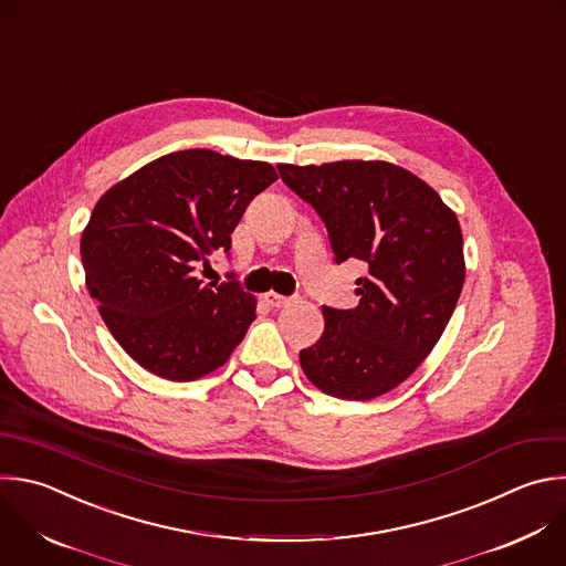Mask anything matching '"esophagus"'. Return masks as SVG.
Segmentation results:
<instances>
[{"label":"esophagus","instance_id":"34e87169","mask_svg":"<svg viewBox=\"0 0 566 566\" xmlns=\"http://www.w3.org/2000/svg\"><path fill=\"white\" fill-rule=\"evenodd\" d=\"M264 302H266L269 306H273V308H280V306L289 304V302H291V297H284V295H280V293L269 291V293H264Z\"/></svg>","mask_w":566,"mask_h":566}]
</instances>
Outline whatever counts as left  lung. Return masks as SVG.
<instances>
[{
	"label": "left lung",
	"instance_id": "obj_1",
	"mask_svg": "<svg viewBox=\"0 0 566 566\" xmlns=\"http://www.w3.org/2000/svg\"><path fill=\"white\" fill-rule=\"evenodd\" d=\"M322 218L335 262L359 260L355 308L322 306V337L300 350L306 378L339 400L402 385L447 328L464 284L455 213L433 188L389 161L277 166Z\"/></svg>",
	"mask_w": 566,
	"mask_h": 566
}]
</instances>
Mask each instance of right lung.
Masks as SVG:
<instances>
[{
    "label": "right lung",
    "mask_w": 566,
    "mask_h": 566,
    "mask_svg": "<svg viewBox=\"0 0 566 566\" xmlns=\"http://www.w3.org/2000/svg\"><path fill=\"white\" fill-rule=\"evenodd\" d=\"M277 179L266 161L209 148L168 153L117 181L82 233V266L119 346L146 370L191 382L222 366L255 319L238 280L196 277L231 251L247 207Z\"/></svg>",
    "instance_id": "obj_1"
}]
</instances>
